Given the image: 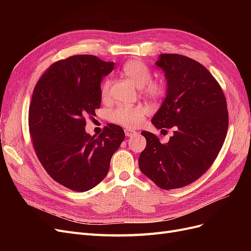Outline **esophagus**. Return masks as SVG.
<instances>
[{
	"mask_svg": "<svg viewBox=\"0 0 251 251\" xmlns=\"http://www.w3.org/2000/svg\"><path fill=\"white\" fill-rule=\"evenodd\" d=\"M125 134H126V137H132L133 135L136 134V132H135L134 130H131V128H126V130H125Z\"/></svg>",
	"mask_w": 251,
	"mask_h": 251,
	"instance_id": "34e87169",
	"label": "esophagus"
}]
</instances>
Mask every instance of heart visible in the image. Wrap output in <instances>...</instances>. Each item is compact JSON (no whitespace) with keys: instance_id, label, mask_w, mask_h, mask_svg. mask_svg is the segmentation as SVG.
<instances>
[{"instance_id":"heart-1","label":"heart","mask_w":251,"mask_h":251,"mask_svg":"<svg viewBox=\"0 0 251 251\" xmlns=\"http://www.w3.org/2000/svg\"><path fill=\"white\" fill-rule=\"evenodd\" d=\"M123 74L130 79L136 86L140 88L141 93L151 100H159L165 94V85L162 80L151 79V72L150 68L141 60H128L123 67ZM112 81L107 78L100 86V98L103 102L110 100V91ZM149 114V109L144 105L137 107H125L120 105L114 110L110 118L119 126L127 128H136L143 123L144 118Z\"/></svg>"}]
</instances>
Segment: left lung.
Listing matches in <instances>:
<instances>
[{
  "label": "left lung",
  "instance_id": "1",
  "mask_svg": "<svg viewBox=\"0 0 251 251\" xmlns=\"http://www.w3.org/2000/svg\"><path fill=\"white\" fill-rule=\"evenodd\" d=\"M156 65L164 72L168 89L151 124L173 128L174 134L161 143L142 131L147 147L138 164L160 188H180L200 178L216 160L228 128V112L221 87L200 63L164 53Z\"/></svg>",
  "mask_w": 251,
  "mask_h": 251
}]
</instances>
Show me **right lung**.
<instances>
[{
	"label": "right lung",
	"mask_w": 251,
	"mask_h": 251,
	"mask_svg": "<svg viewBox=\"0 0 251 251\" xmlns=\"http://www.w3.org/2000/svg\"><path fill=\"white\" fill-rule=\"evenodd\" d=\"M113 62L73 55L52 64L34 87L29 132L43 168L57 183L87 192L101 182L113 154L125 139L123 127L110 124L98 135L86 133V118L100 108V82Z\"/></svg>",
	"instance_id": "obj_1"
}]
</instances>
